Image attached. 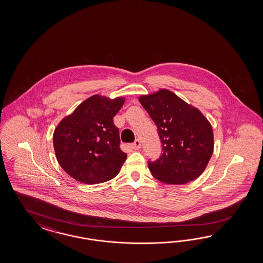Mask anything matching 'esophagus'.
<instances>
[{
	"instance_id": "esophagus-1",
	"label": "esophagus",
	"mask_w": 263,
	"mask_h": 263,
	"mask_svg": "<svg viewBox=\"0 0 263 263\" xmlns=\"http://www.w3.org/2000/svg\"><path fill=\"white\" fill-rule=\"evenodd\" d=\"M141 144H142L141 141H140L139 139H137V140H135V142L131 144V147H132L133 149L137 151V149H139V148L141 147Z\"/></svg>"
}]
</instances>
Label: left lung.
Returning <instances> with one entry per match:
<instances>
[{"label":"left lung","mask_w":263,"mask_h":263,"mask_svg":"<svg viewBox=\"0 0 263 263\" xmlns=\"http://www.w3.org/2000/svg\"><path fill=\"white\" fill-rule=\"evenodd\" d=\"M158 129L162 151L158 159L148 161V168L159 181L185 184L205 170L214 149L210 122L201 111L173 91L162 88L139 97Z\"/></svg>","instance_id":"left-lung-1"}]
</instances>
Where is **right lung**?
Returning <instances> with one entry per match:
<instances>
[{
    "mask_svg": "<svg viewBox=\"0 0 263 263\" xmlns=\"http://www.w3.org/2000/svg\"><path fill=\"white\" fill-rule=\"evenodd\" d=\"M124 102V97L90 96L58 124L53 135L57 160L77 181L102 183L120 173L127 154L120 148L114 117Z\"/></svg>",
    "mask_w": 263,
    "mask_h": 263,
    "instance_id": "right-lung-1",
    "label": "right lung"
}]
</instances>
